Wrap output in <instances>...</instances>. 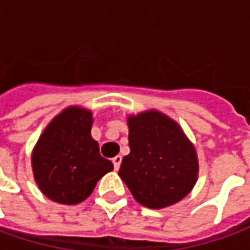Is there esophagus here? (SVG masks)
Listing matches in <instances>:
<instances>
[{
  "label": "esophagus",
  "instance_id": "esophagus-1",
  "mask_svg": "<svg viewBox=\"0 0 250 250\" xmlns=\"http://www.w3.org/2000/svg\"><path fill=\"white\" fill-rule=\"evenodd\" d=\"M112 162H113L115 170H119V167H120V163H122V156H120V155H117V156H115V158L112 159Z\"/></svg>",
  "mask_w": 250,
  "mask_h": 250
}]
</instances>
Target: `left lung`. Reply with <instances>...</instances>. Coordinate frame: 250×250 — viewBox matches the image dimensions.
<instances>
[{"mask_svg":"<svg viewBox=\"0 0 250 250\" xmlns=\"http://www.w3.org/2000/svg\"><path fill=\"white\" fill-rule=\"evenodd\" d=\"M130 153L123 158L119 176L134 199L149 209L181 201L198 178L194 145L173 119L148 110L127 119Z\"/></svg>","mask_w":250,"mask_h":250,"instance_id":"left-lung-1","label":"left lung"}]
</instances>
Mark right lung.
Returning <instances> with one entry per match:
<instances>
[{"label": "right lung", "mask_w": 250, "mask_h": 250, "mask_svg": "<svg viewBox=\"0 0 250 250\" xmlns=\"http://www.w3.org/2000/svg\"><path fill=\"white\" fill-rule=\"evenodd\" d=\"M92 113L70 106L47 125L31 155L34 180L51 201L77 205L85 201L97 181L113 170L91 137Z\"/></svg>", "instance_id": "right-lung-1"}]
</instances>
